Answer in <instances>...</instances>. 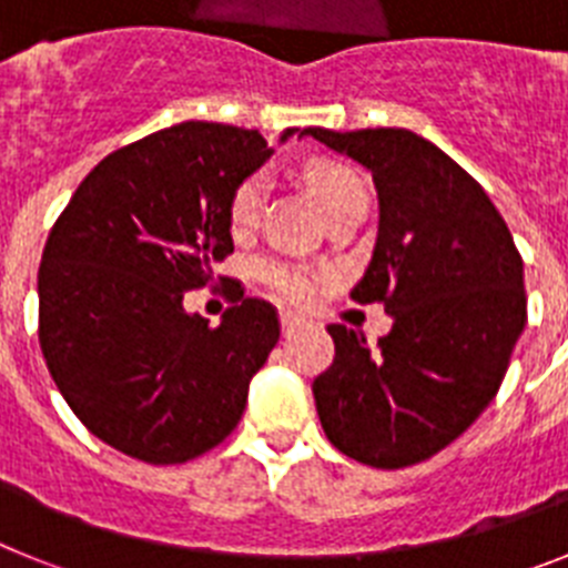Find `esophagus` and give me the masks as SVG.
Listing matches in <instances>:
<instances>
[{
    "label": "esophagus",
    "instance_id": "obj_1",
    "mask_svg": "<svg viewBox=\"0 0 568 568\" xmlns=\"http://www.w3.org/2000/svg\"><path fill=\"white\" fill-rule=\"evenodd\" d=\"M304 327H307V321L304 318H298V315H293V313H281V333L284 335H295V333H301Z\"/></svg>",
    "mask_w": 568,
    "mask_h": 568
}]
</instances>
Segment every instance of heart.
<instances>
[{
    "instance_id": "heart-1",
    "label": "heart",
    "mask_w": 568,
    "mask_h": 568,
    "mask_svg": "<svg viewBox=\"0 0 568 568\" xmlns=\"http://www.w3.org/2000/svg\"><path fill=\"white\" fill-rule=\"evenodd\" d=\"M307 184L313 195L318 199L321 210L329 215L338 207H344L349 199L364 195V184L358 175L349 168L338 162H313L307 168ZM261 199H264V179L261 175H250L230 195L227 219L233 233H250L258 222L261 213ZM255 275L264 287L273 290L275 295L287 301H307L315 290V275L301 264H290L267 255V258L255 261Z\"/></svg>"
}]
</instances>
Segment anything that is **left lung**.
Segmentation results:
<instances>
[{
	"instance_id": "obj_1",
	"label": "left lung",
	"mask_w": 568,
	"mask_h": 568,
	"mask_svg": "<svg viewBox=\"0 0 568 568\" xmlns=\"http://www.w3.org/2000/svg\"><path fill=\"white\" fill-rule=\"evenodd\" d=\"M301 133L373 173L378 239L349 298L393 315L375 349L364 333L327 327L335 358L313 381L321 426L346 458L375 469L429 460L504 384L526 327L524 258L486 190L424 135Z\"/></svg>"
}]
</instances>
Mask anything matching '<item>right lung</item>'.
I'll use <instances>...</instances> for the list:
<instances>
[{
    "mask_svg": "<svg viewBox=\"0 0 568 568\" xmlns=\"http://www.w3.org/2000/svg\"><path fill=\"white\" fill-rule=\"evenodd\" d=\"M293 130L281 135L287 139ZM273 150L258 130L182 122L104 155L50 227L39 264V346L90 433L153 466L187 464L239 426L278 313L224 281L219 327L187 290L233 253L230 195Z\"/></svg>",
    "mask_w": 568,
    "mask_h": 568,
    "instance_id": "add662e5",
    "label": "right lung"
}]
</instances>
